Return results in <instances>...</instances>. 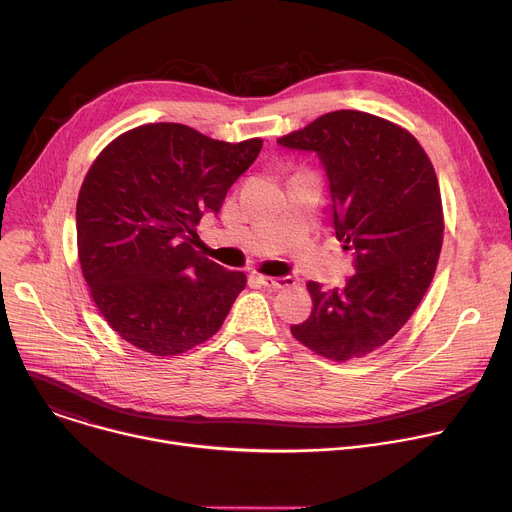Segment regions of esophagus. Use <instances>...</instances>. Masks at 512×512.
Masks as SVG:
<instances>
[{
    "mask_svg": "<svg viewBox=\"0 0 512 512\" xmlns=\"http://www.w3.org/2000/svg\"><path fill=\"white\" fill-rule=\"evenodd\" d=\"M257 280L261 286L269 288V290H280V288H290L294 286V277L284 275V277H271V275H257Z\"/></svg>",
    "mask_w": 512,
    "mask_h": 512,
    "instance_id": "esophagus-1",
    "label": "esophagus"
}]
</instances>
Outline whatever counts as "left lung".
<instances>
[{
  "instance_id": "8db88e82",
  "label": "left lung",
  "mask_w": 512,
  "mask_h": 512,
  "mask_svg": "<svg viewBox=\"0 0 512 512\" xmlns=\"http://www.w3.org/2000/svg\"><path fill=\"white\" fill-rule=\"evenodd\" d=\"M277 145L318 157L355 267L343 288L308 282L312 314L290 331L322 357H363L404 327L431 286L443 243L435 169L408 130L357 110L324 114Z\"/></svg>"
}]
</instances>
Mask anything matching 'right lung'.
<instances>
[{
  "instance_id": "add662e5",
  "label": "right lung",
  "mask_w": 512,
  "mask_h": 512,
  "mask_svg": "<svg viewBox=\"0 0 512 512\" xmlns=\"http://www.w3.org/2000/svg\"><path fill=\"white\" fill-rule=\"evenodd\" d=\"M261 147L157 122L120 134L89 167L75 212L79 263L124 341L167 357L218 333L247 275L202 257L196 226L220 212Z\"/></svg>"
}]
</instances>
